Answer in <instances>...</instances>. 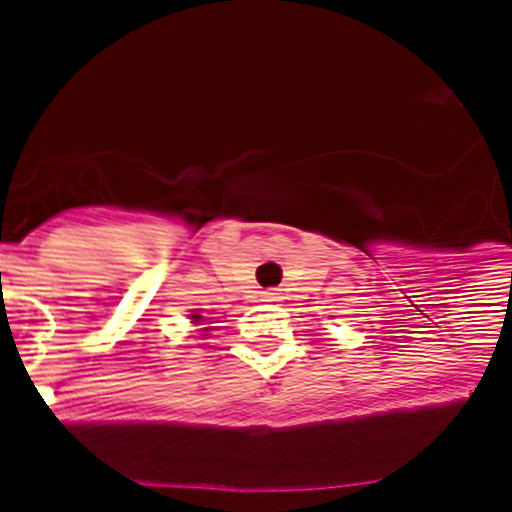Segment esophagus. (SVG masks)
Masks as SVG:
<instances>
[{"mask_svg":"<svg viewBox=\"0 0 512 512\" xmlns=\"http://www.w3.org/2000/svg\"><path fill=\"white\" fill-rule=\"evenodd\" d=\"M261 300H264V302H279V292H277V289H264V292H261Z\"/></svg>","mask_w":512,"mask_h":512,"instance_id":"1","label":"esophagus"}]
</instances>
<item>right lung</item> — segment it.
I'll use <instances>...</instances> for the list:
<instances>
[{"instance_id":"right-lung-1","label":"right lung","mask_w":512,"mask_h":512,"mask_svg":"<svg viewBox=\"0 0 512 512\" xmlns=\"http://www.w3.org/2000/svg\"><path fill=\"white\" fill-rule=\"evenodd\" d=\"M192 318H194V320H200V318H202V315H192Z\"/></svg>"}]
</instances>
